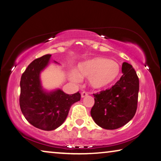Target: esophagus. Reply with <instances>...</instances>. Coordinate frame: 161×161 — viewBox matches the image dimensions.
<instances>
[{
  "instance_id": "34e87169",
  "label": "esophagus",
  "mask_w": 161,
  "mask_h": 161,
  "mask_svg": "<svg viewBox=\"0 0 161 161\" xmlns=\"http://www.w3.org/2000/svg\"><path fill=\"white\" fill-rule=\"evenodd\" d=\"M88 95V93L87 92H86V91H83V92L81 93V97L84 98L86 97V96H87Z\"/></svg>"
}]
</instances>
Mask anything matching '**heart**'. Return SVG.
<instances>
[{"mask_svg": "<svg viewBox=\"0 0 161 161\" xmlns=\"http://www.w3.org/2000/svg\"><path fill=\"white\" fill-rule=\"evenodd\" d=\"M120 72V66L117 62L96 57L79 63L75 72L70 73V79L74 83H79L81 78L88 77L91 87L101 89L112 85L119 78Z\"/></svg>", "mask_w": 161, "mask_h": 161, "instance_id": "obj_1", "label": "heart"}]
</instances>
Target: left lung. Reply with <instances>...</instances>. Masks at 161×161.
<instances>
[{
  "label": "left lung",
  "mask_w": 161,
  "mask_h": 161,
  "mask_svg": "<svg viewBox=\"0 0 161 161\" xmlns=\"http://www.w3.org/2000/svg\"><path fill=\"white\" fill-rule=\"evenodd\" d=\"M122 77L112 88L93 93L95 103L91 115L103 129L116 130L125 125L137 110L139 78L127 63L122 64Z\"/></svg>",
  "instance_id": "obj_1"
}]
</instances>
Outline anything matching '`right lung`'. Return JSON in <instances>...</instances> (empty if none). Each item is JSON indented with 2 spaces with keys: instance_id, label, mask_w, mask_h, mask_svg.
<instances>
[{
  "instance_id": "1",
  "label": "right lung",
  "mask_w": 161,
  "mask_h": 161,
  "mask_svg": "<svg viewBox=\"0 0 161 161\" xmlns=\"http://www.w3.org/2000/svg\"><path fill=\"white\" fill-rule=\"evenodd\" d=\"M50 58L51 55H45L32 61L20 81L19 104L22 114L31 125L46 131L60 127L71 106L80 100L79 92L69 95L60 89L47 92L42 88L40 73L48 65Z\"/></svg>"
}]
</instances>
